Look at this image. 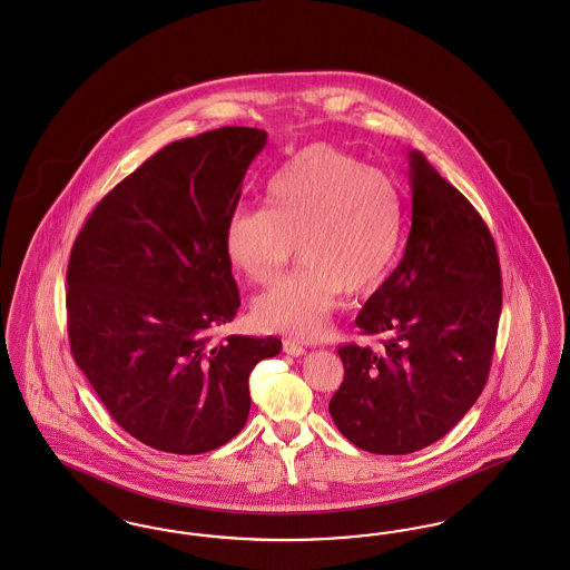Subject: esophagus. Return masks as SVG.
<instances>
[{
	"label": "esophagus",
	"instance_id": "obj_1",
	"mask_svg": "<svg viewBox=\"0 0 570 570\" xmlns=\"http://www.w3.org/2000/svg\"><path fill=\"white\" fill-rule=\"evenodd\" d=\"M283 351H285L287 355H292V357H299V355L306 353V348L302 347L296 341H289V338L283 341Z\"/></svg>",
	"mask_w": 570,
	"mask_h": 570
}]
</instances>
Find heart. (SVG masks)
<instances>
[{"instance_id":"obj_1","label":"heart","mask_w":570,"mask_h":570,"mask_svg":"<svg viewBox=\"0 0 570 570\" xmlns=\"http://www.w3.org/2000/svg\"><path fill=\"white\" fill-rule=\"evenodd\" d=\"M402 198L387 174L330 145H311L274 174L268 208L236 210L225 253L250 283L299 271L253 302V320L299 341L320 338L345 294L372 287L396 259Z\"/></svg>"}]
</instances>
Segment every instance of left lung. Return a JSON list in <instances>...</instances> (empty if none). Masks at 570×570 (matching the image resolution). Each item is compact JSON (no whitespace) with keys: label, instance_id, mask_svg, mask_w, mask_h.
<instances>
[{"label":"left lung","instance_id":"obj_1","mask_svg":"<svg viewBox=\"0 0 570 570\" xmlns=\"http://www.w3.org/2000/svg\"><path fill=\"white\" fill-rule=\"evenodd\" d=\"M411 232L396 271L355 325L385 336L343 345L330 415L351 443L404 455L436 443L481 396L494 355L502 278L481 215L420 150L409 153Z\"/></svg>","mask_w":570,"mask_h":570}]
</instances>
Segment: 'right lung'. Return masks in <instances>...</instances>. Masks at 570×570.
Returning <instances> with one entry per match:
<instances>
[{"label":"right lung","instance_id":"right-lung-1","mask_svg":"<svg viewBox=\"0 0 570 570\" xmlns=\"http://www.w3.org/2000/svg\"><path fill=\"white\" fill-rule=\"evenodd\" d=\"M268 134L219 127L157 150L76 236L68 336L101 404L140 443L196 455L247 423L248 374L281 341L227 336L240 294L225 253L250 161Z\"/></svg>","mask_w":570,"mask_h":570}]
</instances>
